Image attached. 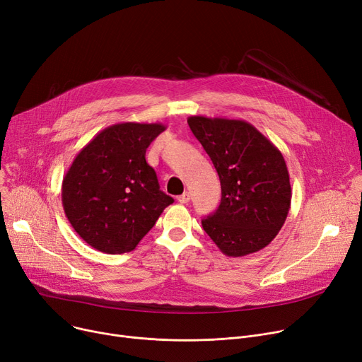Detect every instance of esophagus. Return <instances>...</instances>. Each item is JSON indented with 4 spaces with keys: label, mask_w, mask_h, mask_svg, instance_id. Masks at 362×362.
<instances>
[{
    "label": "esophagus",
    "mask_w": 362,
    "mask_h": 362,
    "mask_svg": "<svg viewBox=\"0 0 362 362\" xmlns=\"http://www.w3.org/2000/svg\"><path fill=\"white\" fill-rule=\"evenodd\" d=\"M177 201H179L180 204H187L189 201H191V194H189V192H185V194L179 195V197H177Z\"/></svg>",
    "instance_id": "esophagus-1"
}]
</instances>
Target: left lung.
Masks as SVG:
<instances>
[{
  "mask_svg": "<svg viewBox=\"0 0 362 362\" xmlns=\"http://www.w3.org/2000/svg\"><path fill=\"white\" fill-rule=\"evenodd\" d=\"M221 185L217 211L202 220L206 235L229 257L265 248L286 221L292 189L281 152L245 120L187 119Z\"/></svg>",
  "mask_w": 362,
  "mask_h": 362,
  "instance_id": "left-lung-1",
  "label": "left lung"
}]
</instances>
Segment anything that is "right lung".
<instances>
[{
	"instance_id": "right-lung-1",
	"label": "right lung",
	"mask_w": 362,
	"mask_h": 362,
	"mask_svg": "<svg viewBox=\"0 0 362 362\" xmlns=\"http://www.w3.org/2000/svg\"><path fill=\"white\" fill-rule=\"evenodd\" d=\"M165 126L117 123L76 156L62 186L66 217L92 248L124 254L136 248L173 198L160 191L146 148Z\"/></svg>"
}]
</instances>
